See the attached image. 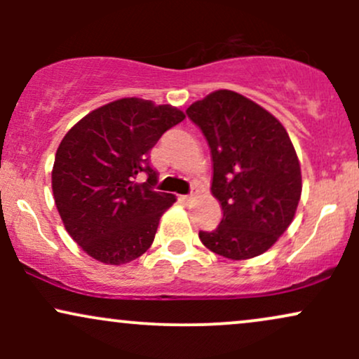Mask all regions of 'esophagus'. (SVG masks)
<instances>
[{
    "label": "esophagus",
    "instance_id": "34e87169",
    "mask_svg": "<svg viewBox=\"0 0 359 359\" xmlns=\"http://www.w3.org/2000/svg\"><path fill=\"white\" fill-rule=\"evenodd\" d=\"M194 199H196V197H194V194H189V196H180V201L185 204H191Z\"/></svg>",
    "mask_w": 359,
    "mask_h": 359
}]
</instances>
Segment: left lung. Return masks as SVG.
Masks as SVG:
<instances>
[{"mask_svg": "<svg viewBox=\"0 0 359 359\" xmlns=\"http://www.w3.org/2000/svg\"><path fill=\"white\" fill-rule=\"evenodd\" d=\"M212 156V196L222 219L199 231L205 248L229 259L265 253L287 231L302 192L300 163L285 128L257 102L219 89L187 108Z\"/></svg>", "mask_w": 359, "mask_h": 359, "instance_id": "obj_1", "label": "left lung"}]
</instances>
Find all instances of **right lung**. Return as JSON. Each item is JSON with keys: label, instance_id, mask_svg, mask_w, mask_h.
I'll return each instance as SVG.
<instances>
[{"label": "right lung", "instance_id": "add662e5", "mask_svg": "<svg viewBox=\"0 0 359 359\" xmlns=\"http://www.w3.org/2000/svg\"><path fill=\"white\" fill-rule=\"evenodd\" d=\"M184 118L170 104L123 97L67 131L53 162V199L67 233L89 257L123 265L150 248L160 217L175 203L174 194L154 189L158 175L150 150Z\"/></svg>", "mask_w": 359, "mask_h": 359}]
</instances>
